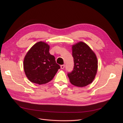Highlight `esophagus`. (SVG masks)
Returning <instances> with one entry per match:
<instances>
[{
	"instance_id": "esophagus-1",
	"label": "esophagus",
	"mask_w": 123,
	"mask_h": 123,
	"mask_svg": "<svg viewBox=\"0 0 123 123\" xmlns=\"http://www.w3.org/2000/svg\"><path fill=\"white\" fill-rule=\"evenodd\" d=\"M64 68H65V65H61V68L62 69H64Z\"/></svg>"
}]
</instances>
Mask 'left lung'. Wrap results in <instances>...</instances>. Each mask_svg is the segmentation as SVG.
Instances as JSON below:
<instances>
[{"mask_svg":"<svg viewBox=\"0 0 123 123\" xmlns=\"http://www.w3.org/2000/svg\"><path fill=\"white\" fill-rule=\"evenodd\" d=\"M72 49L74 66L68 76L73 85L84 87L95 79L98 68L97 57L90 47L83 42L73 44Z\"/></svg>","mask_w":123,"mask_h":123,"instance_id":"1","label":"left lung"}]
</instances>
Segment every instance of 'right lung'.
<instances>
[{"instance_id":"add662e5","label":"right lung","mask_w":123,"mask_h":123,"mask_svg":"<svg viewBox=\"0 0 123 123\" xmlns=\"http://www.w3.org/2000/svg\"><path fill=\"white\" fill-rule=\"evenodd\" d=\"M50 46L43 42L34 44L25 55L24 69L26 76L32 83L38 85L49 82L60 66L49 53Z\"/></svg>"}]
</instances>
